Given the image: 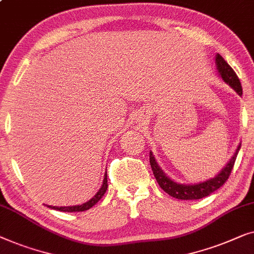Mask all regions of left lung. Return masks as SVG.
Returning <instances> with one entry per match:
<instances>
[{"instance_id":"left-lung-1","label":"left lung","mask_w":254,"mask_h":254,"mask_svg":"<svg viewBox=\"0 0 254 254\" xmlns=\"http://www.w3.org/2000/svg\"><path fill=\"white\" fill-rule=\"evenodd\" d=\"M215 63L216 69L219 71V74L221 78H222V80L224 83L229 85L231 88H234V91L237 93V94L242 96L243 88L241 81H239L237 74H236V72L233 70V67L224 61L223 57L220 54H216ZM239 148H241V144H239L237 149H236L235 154L233 158L230 159V161L227 163V166L224 167L215 177L209 178V180L201 182V183L198 184H181L170 180V178L163 173L161 168L159 167V164L156 163L155 158L152 152H149V162H151V167L153 174H154L155 180L159 183L160 188H161L164 192H167L168 194L176 199L195 200L207 197V195L213 193L214 191H216L217 189H220L224 183H226L227 180L230 176L231 170H233L234 168Z\"/></svg>"}]
</instances>
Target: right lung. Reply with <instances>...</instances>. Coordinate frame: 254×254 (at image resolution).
<instances>
[{"instance_id": "add662e5", "label": "right lung", "mask_w": 254, "mask_h": 254, "mask_svg": "<svg viewBox=\"0 0 254 254\" xmlns=\"http://www.w3.org/2000/svg\"><path fill=\"white\" fill-rule=\"evenodd\" d=\"M107 188H108V182H107V173L105 174V178H103V183L102 187L100 190L96 192V194L93 197L92 199L88 200L87 202L81 203V205H76V206H64V207H57V206H48L49 208L52 209H56V210H61V212H84V210L90 209L91 207L95 205L96 202L101 199L103 195H105Z\"/></svg>"}]
</instances>
